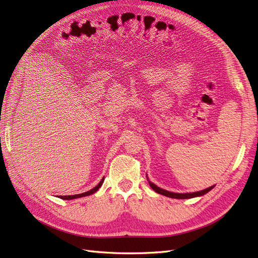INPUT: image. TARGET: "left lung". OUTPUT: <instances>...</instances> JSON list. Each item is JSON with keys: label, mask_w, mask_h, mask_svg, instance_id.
I'll return each instance as SVG.
<instances>
[{"label": "left lung", "mask_w": 258, "mask_h": 258, "mask_svg": "<svg viewBox=\"0 0 258 258\" xmlns=\"http://www.w3.org/2000/svg\"><path fill=\"white\" fill-rule=\"evenodd\" d=\"M146 177H147V176H146ZM147 181H148V178H147ZM148 183H150V186L152 187V188H153L156 192H158V194H160V195H163V196H166V197L175 198V199H188V198H194V197L202 196V195H205V194L209 192V191L214 187V186H211V187H209V188H207V189H205V190H200V191H196V192L175 194V192H171V191H168V190H165V189H161L160 187L156 186L155 184H153V183L150 182V181H148Z\"/></svg>", "instance_id": "1"}]
</instances>
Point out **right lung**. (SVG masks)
<instances>
[{"instance_id": "right-lung-1", "label": "right lung", "mask_w": 258, "mask_h": 258, "mask_svg": "<svg viewBox=\"0 0 258 258\" xmlns=\"http://www.w3.org/2000/svg\"><path fill=\"white\" fill-rule=\"evenodd\" d=\"M103 181H104V177L101 179L100 183L96 187H93L92 189L86 191V192L79 194V195H71V196H60V198L61 199H64V200H71V199H75V198H81V197H85V196H89V195H92L93 192H96L100 188L101 185H102V183H103Z\"/></svg>"}]
</instances>
